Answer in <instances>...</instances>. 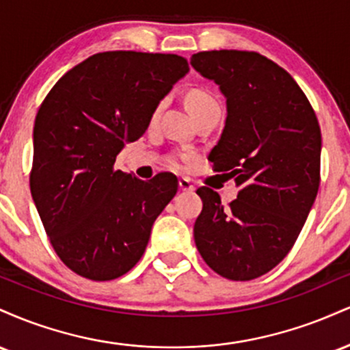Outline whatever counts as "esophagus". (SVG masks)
<instances>
[{"label":"esophagus","mask_w":350,"mask_h":350,"mask_svg":"<svg viewBox=\"0 0 350 350\" xmlns=\"http://www.w3.org/2000/svg\"><path fill=\"white\" fill-rule=\"evenodd\" d=\"M179 189L183 192H192L194 191V186H192V183L186 178H180L179 179Z\"/></svg>","instance_id":"1"}]
</instances>
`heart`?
Returning a JSON list of instances; mask_svg holds the SVG:
<instances>
[{
	"label": "heart",
	"instance_id": "heart-1",
	"mask_svg": "<svg viewBox=\"0 0 350 350\" xmlns=\"http://www.w3.org/2000/svg\"><path fill=\"white\" fill-rule=\"evenodd\" d=\"M186 100H187L189 110H191V113L194 115V118H198V116L204 113H208V111L220 110L219 100H217L211 92L204 90V88H194V90H191L187 94ZM159 108H161V105L156 107L154 113H152V118L158 116ZM189 158H191V154H186V152H174V154L167 156V163H170V166L178 167L179 170V167L184 166V163H186Z\"/></svg>",
	"mask_w": 350,
	"mask_h": 350
}]
</instances>
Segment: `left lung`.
I'll return each mask as SVG.
<instances>
[{
  "mask_svg": "<svg viewBox=\"0 0 350 350\" xmlns=\"http://www.w3.org/2000/svg\"><path fill=\"white\" fill-rule=\"evenodd\" d=\"M191 64L227 98L226 128L208 161L239 187L228 207L211 187L198 189L196 247L220 276L250 281L288 255L314 204L319 122L295 79L258 52L204 51Z\"/></svg>",
  "mask_w": 350,
  "mask_h": 350,
  "instance_id": "8db88e82",
  "label": "left lung"
}]
</instances>
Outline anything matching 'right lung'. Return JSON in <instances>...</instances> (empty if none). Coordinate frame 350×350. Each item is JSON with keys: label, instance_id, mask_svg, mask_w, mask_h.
<instances>
[{"label": "right lung", "instance_id": "obj_1", "mask_svg": "<svg viewBox=\"0 0 350 350\" xmlns=\"http://www.w3.org/2000/svg\"><path fill=\"white\" fill-rule=\"evenodd\" d=\"M187 70V59L176 54L98 52L67 72L39 107L31 194L52 248L83 278L130 271L178 192L171 172L142 180L115 163Z\"/></svg>", "mask_w": 350, "mask_h": 350}]
</instances>
